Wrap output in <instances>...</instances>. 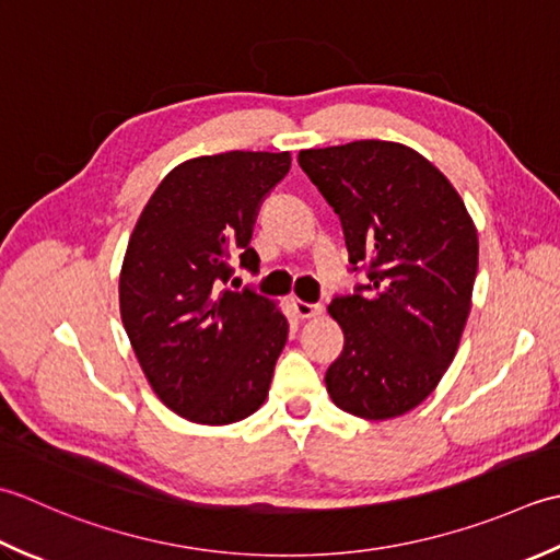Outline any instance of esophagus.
<instances>
[{"instance_id": "obj_1", "label": "esophagus", "mask_w": 560, "mask_h": 560, "mask_svg": "<svg viewBox=\"0 0 560 560\" xmlns=\"http://www.w3.org/2000/svg\"><path fill=\"white\" fill-rule=\"evenodd\" d=\"M294 312L300 318H316L322 316V304H306V302H294Z\"/></svg>"}]
</instances>
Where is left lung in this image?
<instances>
[{"instance_id": "8db88e82", "label": "left lung", "mask_w": 560, "mask_h": 560, "mask_svg": "<svg viewBox=\"0 0 560 560\" xmlns=\"http://www.w3.org/2000/svg\"><path fill=\"white\" fill-rule=\"evenodd\" d=\"M300 166L343 226L368 284L328 314L343 352L326 372L330 401L364 420L398 418L435 392L462 343L478 270V234L450 178L401 142L302 150Z\"/></svg>"}]
</instances>
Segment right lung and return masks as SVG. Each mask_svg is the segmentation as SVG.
Masks as SVG:
<instances>
[{
	"label": "right lung",
	"instance_id": "obj_1",
	"mask_svg": "<svg viewBox=\"0 0 560 560\" xmlns=\"http://www.w3.org/2000/svg\"><path fill=\"white\" fill-rule=\"evenodd\" d=\"M290 152H224L168 171L130 234L120 318L154 394L180 418L230 425L264 406L288 343V316L234 292L232 260L256 270L258 205L290 171Z\"/></svg>",
	"mask_w": 560,
	"mask_h": 560
}]
</instances>
